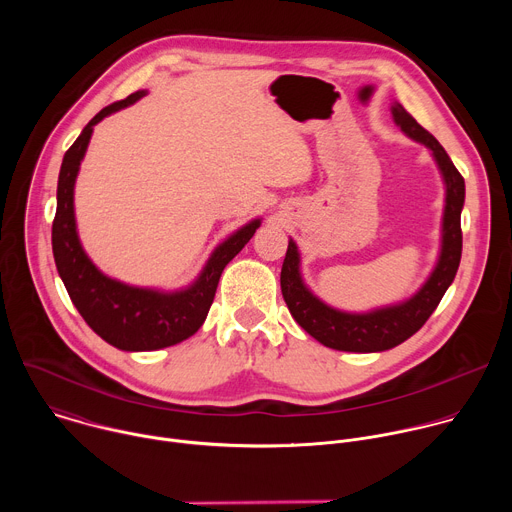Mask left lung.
<instances>
[{
    "instance_id": "1",
    "label": "left lung",
    "mask_w": 512,
    "mask_h": 512,
    "mask_svg": "<svg viewBox=\"0 0 512 512\" xmlns=\"http://www.w3.org/2000/svg\"><path fill=\"white\" fill-rule=\"evenodd\" d=\"M393 121L401 131L423 143L431 152L437 170L446 186V204L442 216V247L437 263L425 283L415 294L399 304L375 308L371 312H342L318 296L306 285L300 271V251L294 239H289L281 267V294L294 320L320 344L344 352H383L411 338L442 302L446 289L452 285L462 259V229L460 216L466 198L462 174L452 164L450 156L429 131H425L401 103L391 105Z\"/></svg>"
}]
</instances>
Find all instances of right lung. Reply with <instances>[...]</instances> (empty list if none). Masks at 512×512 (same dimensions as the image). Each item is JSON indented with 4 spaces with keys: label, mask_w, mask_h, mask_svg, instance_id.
<instances>
[{
    "label": "right lung",
    "mask_w": 512,
    "mask_h": 512,
    "mask_svg": "<svg viewBox=\"0 0 512 512\" xmlns=\"http://www.w3.org/2000/svg\"><path fill=\"white\" fill-rule=\"evenodd\" d=\"M145 95L148 91H137L101 109L70 145L58 174L56 216L52 223L54 263L72 304L95 334L127 352L160 350L196 334L212 306L223 269L261 227V218H253L251 223L237 229L210 253L198 277L176 291L123 283L105 275L89 259L75 221V182L81 162L87 154L93 127L107 115L133 105Z\"/></svg>",
    "instance_id": "obj_1"
}]
</instances>
